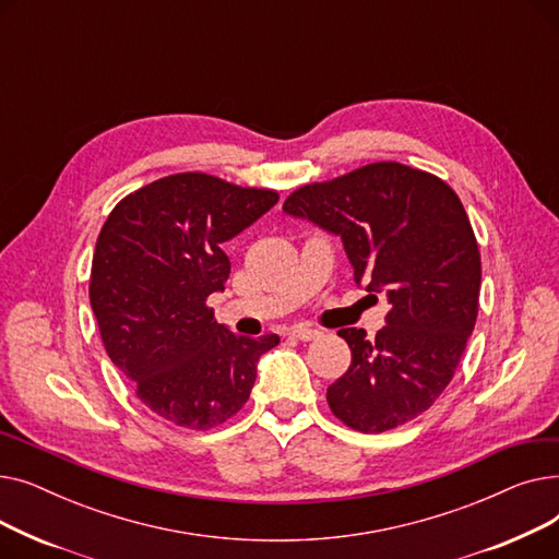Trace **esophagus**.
Here are the masks:
<instances>
[{
	"instance_id": "1",
	"label": "esophagus",
	"mask_w": 559,
	"mask_h": 559,
	"mask_svg": "<svg viewBox=\"0 0 559 559\" xmlns=\"http://www.w3.org/2000/svg\"><path fill=\"white\" fill-rule=\"evenodd\" d=\"M289 335H292V337H297V340H301V342H310V340H317V337L321 335V331L299 324V326H292V329H289Z\"/></svg>"
}]
</instances>
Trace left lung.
Masks as SVG:
<instances>
[{
	"instance_id": "1",
	"label": "left lung",
	"mask_w": 559,
	"mask_h": 559,
	"mask_svg": "<svg viewBox=\"0 0 559 559\" xmlns=\"http://www.w3.org/2000/svg\"><path fill=\"white\" fill-rule=\"evenodd\" d=\"M283 211L340 235L367 292H388L383 331L340 329L350 365L326 392L360 432L413 421L447 390L478 317L480 251L460 197L435 174L371 163L292 192Z\"/></svg>"
}]
</instances>
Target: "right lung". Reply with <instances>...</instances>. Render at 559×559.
I'll list each match as a JSON object with an SVG mask.
<instances>
[{"label":"right lung","instance_id":"right-lung-1","mask_svg":"<svg viewBox=\"0 0 559 559\" xmlns=\"http://www.w3.org/2000/svg\"><path fill=\"white\" fill-rule=\"evenodd\" d=\"M276 201L274 190L183 171L131 192L102 226L91 306L104 348L174 426L209 430L238 415L260 356L281 342L235 335L205 306L230 274L224 245Z\"/></svg>","mask_w":559,"mask_h":559}]
</instances>
